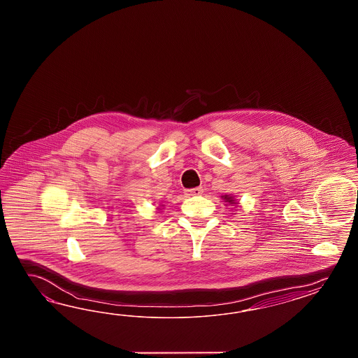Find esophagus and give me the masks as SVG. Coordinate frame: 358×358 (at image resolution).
I'll use <instances>...</instances> for the list:
<instances>
[{
  "instance_id": "1",
  "label": "esophagus",
  "mask_w": 358,
  "mask_h": 358,
  "mask_svg": "<svg viewBox=\"0 0 358 358\" xmlns=\"http://www.w3.org/2000/svg\"><path fill=\"white\" fill-rule=\"evenodd\" d=\"M186 192L190 196H196V195H201L203 194V189L201 187H195V189H190V190H187Z\"/></svg>"
}]
</instances>
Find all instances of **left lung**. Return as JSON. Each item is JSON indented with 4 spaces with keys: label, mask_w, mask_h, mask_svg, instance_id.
I'll use <instances>...</instances> for the list:
<instances>
[{
    "label": "left lung",
    "mask_w": 358,
    "mask_h": 358,
    "mask_svg": "<svg viewBox=\"0 0 358 358\" xmlns=\"http://www.w3.org/2000/svg\"><path fill=\"white\" fill-rule=\"evenodd\" d=\"M222 198H224V201H227L229 204H236V201H234V198H233V196H230V195H224Z\"/></svg>",
    "instance_id": "obj_1"
}]
</instances>
